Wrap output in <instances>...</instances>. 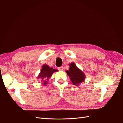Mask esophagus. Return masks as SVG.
<instances>
[{
	"instance_id": "1",
	"label": "esophagus",
	"mask_w": 123,
	"mask_h": 123,
	"mask_svg": "<svg viewBox=\"0 0 123 123\" xmlns=\"http://www.w3.org/2000/svg\"><path fill=\"white\" fill-rule=\"evenodd\" d=\"M57 69H58L59 71H63V67H59L58 68H57Z\"/></svg>"
}]
</instances>
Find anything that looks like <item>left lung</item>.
<instances>
[{"instance_id":"8db88e82","label":"left lung","mask_w":123,"mask_h":123,"mask_svg":"<svg viewBox=\"0 0 123 123\" xmlns=\"http://www.w3.org/2000/svg\"><path fill=\"white\" fill-rule=\"evenodd\" d=\"M69 69L66 71L73 85L78 86L81 83L84 82L86 75L81 70L77 67L74 62L69 64Z\"/></svg>"}]
</instances>
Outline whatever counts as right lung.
Segmentation results:
<instances>
[{"instance_id":"obj_1","label":"right lung","mask_w":123,"mask_h":123,"mask_svg":"<svg viewBox=\"0 0 123 123\" xmlns=\"http://www.w3.org/2000/svg\"><path fill=\"white\" fill-rule=\"evenodd\" d=\"M57 71V70L50 68L48 65L43 64L41 72L39 74L37 78L40 79L42 84L44 86H46L48 84V81L54 72Z\"/></svg>"}]
</instances>
